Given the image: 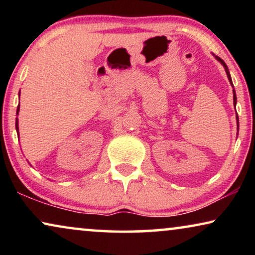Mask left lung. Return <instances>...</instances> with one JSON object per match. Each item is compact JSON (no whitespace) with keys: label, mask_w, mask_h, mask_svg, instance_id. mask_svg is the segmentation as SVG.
Instances as JSON below:
<instances>
[{"label":"left lung","mask_w":255,"mask_h":255,"mask_svg":"<svg viewBox=\"0 0 255 255\" xmlns=\"http://www.w3.org/2000/svg\"><path fill=\"white\" fill-rule=\"evenodd\" d=\"M216 59H217V60L221 62V64L224 66V68H225V72H226V75H228V78H229V81H230V83H231V85L233 86V83H232V79H231V75H230V72H229V68H228V66H226V64L224 61L222 60L221 58L219 57H217V55H216L215 57ZM233 103H235V106L237 104V96H236V92H235V89H233ZM237 121H239V118H238V115H237ZM238 127H239V123H238Z\"/></svg>","instance_id":"obj_1"}]
</instances>
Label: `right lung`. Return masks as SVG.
Here are the masks:
<instances>
[{
	"label": "right lung",
	"instance_id": "add662e5",
	"mask_svg": "<svg viewBox=\"0 0 255 255\" xmlns=\"http://www.w3.org/2000/svg\"><path fill=\"white\" fill-rule=\"evenodd\" d=\"M19 113V106L17 107V115ZM16 130H17V134H18V118H16Z\"/></svg>",
	"mask_w": 255,
	"mask_h": 255
}]
</instances>
